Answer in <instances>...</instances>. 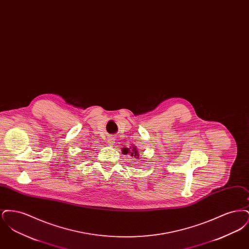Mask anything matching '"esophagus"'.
Listing matches in <instances>:
<instances>
[{"label":"esophagus","mask_w":249,"mask_h":249,"mask_svg":"<svg viewBox=\"0 0 249 249\" xmlns=\"http://www.w3.org/2000/svg\"><path fill=\"white\" fill-rule=\"evenodd\" d=\"M116 141V138H115V136L114 135H109L108 136V138H107V142L109 143V144H113L114 142Z\"/></svg>","instance_id":"obj_1"}]
</instances>
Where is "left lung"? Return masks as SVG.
I'll use <instances>...</instances> for the list:
<instances>
[{
    "mask_svg": "<svg viewBox=\"0 0 249 249\" xmlns=\"http://www.w3.org/2000/svg\"><path fill=\"white\" fill-rule=\"evenodd\" d=\"M122 153H124V154H130V156H133V154H134L135 158H137L136 156H139L137 150H136V148H135V146H132V149H131V150H129V148H123V149H122Z\"/></svg>",
    "mask_w": 249,
    "mask_h": 249,
    "instance_id": "left-lung-1",
    "label": "left lung"
}]
</instances>
